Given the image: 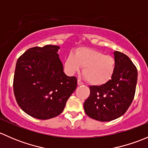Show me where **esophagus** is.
<instances>
[{
	"label": "esophagus",
	"instance_id": "esophagus-1",
	"mask_svg": "<svg viewBox=\"0 0 148 148\" xmlns=\"http://www.w3.org/2000/svg\"><path fill=\"white\" fill-rule=\"evenodd\" d=\"M77 84H78V85H82L84 84V82L80 79H78L77 80Z\"/></svg>",
	"mask_w": 148,
	"mask_h": 148
}]
</instances>
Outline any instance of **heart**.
Wrapping results in <instances>:
<instances>
[{"label": "heart", "instance_id": "heart-1", "mask_svg": "<svg viewBox=\"0 0 148 148\" xmlns=\"http://www.w3.org/2000/svg\"><path fill=\"white\" fill-rule=\"evenodd\" d=\"M115 59L110 55H104L99 51L90 48H80L75 53L70 52L65 59L67 72L73 74L84 66L83 75L92 85H102L112 77L115 70Z\"/></svg>", "mask_w": 148, "mask_h": 148}]
</instances>
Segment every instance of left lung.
<instances>
[{"label":"left lung","instance_id":"1","mask_svg":"<svg viewBox=\"0 0 148 148\" xmlns=\"http://www.w3.org/2000/svg\"><path fill=\"white\" fill-rule=\"evenodd\" d=\"M115 70L111 79L100 86H90V95L84 103L86 115L108 122L123 115L133 101L138 70L127 55L115 51Z\"/></svg>","mask_w":148,"mask_h":148}]
</instances>
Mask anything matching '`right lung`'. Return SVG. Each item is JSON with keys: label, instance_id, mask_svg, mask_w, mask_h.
Wrapping results in <instances>:
<instances>
[{"label": "right lung", "instance_id": "obj_1", "mask_svg": "<svg viewBox=\"0 0 148 148\" xmlns=\"http://www.w3.org/2000/svg\"><path fill=\"white\" fill-rule=\"evenodd\" d=\"M58 46L28 49L17 60L13 92L19 107L39 120L56 117L77 86L76 77L64 74Z\"/></svg>", "mask_w": 148, "mask_h": 148}]
</instances>
